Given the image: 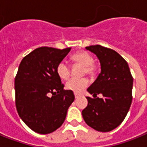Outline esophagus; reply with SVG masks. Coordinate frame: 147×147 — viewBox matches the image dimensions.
Masks as SVG:
<instances>
[{"instance_id":"1","label":"esophagus","mask_w":147,"mask_h":147,"mask_svg":"<svg viewBox=\"0 0 147 147\" xmlns=\"http://www.w3.org/2000/svg\"><path fill=\"white\" fill-rule=\"evenodd\" d=\"M79 96H80V95H79V94H76V93H75V97H76V99H77V98H78V97H79Z\"/></svg>"}]
</instances>
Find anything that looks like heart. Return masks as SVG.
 <instances>
[{
	"label": "heart",
	"instance_id": "obj_1",
	"mask_svg": "<svg viewBox=\"0 0 147 147\" xmlns=\"http://www.w3.org/2000/svg\"><path fill=\"white\" fill-rule=\"evenodd\" d=\"M71 60L74 63L80 64L84 66L85 72L90 76H93L96 73V65L94 63V59L92 55L86 51H81L74 53L71 56ZM57 72L59 77L63 80L69 78L70 76V67L67 62L61 61L57 65ZM88 80L87 78L70 79L65 84V88L68 90H71L76 94H80L84 90V88L88 86Z\"/></svg>",
	"mask_w": 147,
	"mask_h": 147
}]
</instances>
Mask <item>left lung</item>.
Returning a JSON list of instances; mask_svg holds the SVG:
<instances>
[{
  "instance_id": "1",
  "label": "left lung",
  "mask_w": 147,
  "mask_h": 147,
  "mask_svg": "<svg viewBox=\"0 0 147 147\" xmlns=\"http://www.w3.org/2000/svg\"><path fill=\"white\" fill-rule=\"evenodd\" d=\"M100 60L101 72L88 88L94 99L87 96L88 104L82 111L86 124L96 131L115 129L127 115L132 101V78L127 63L116 51L100 45L86 47ZM102 98L96 97L97 94Z\"/></svg>"
}]
</instances>
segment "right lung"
Masks as SVG:
<instances>
[{
  "mask_svg": "<svg viewBox=\"0 0 147 147\" xmlns=\"http://www.w3.org/2000/svg\"><path fill=\"white\" fill-rule=\"evenodd\" d=\"M71 47H41L24 57L15 78L16 107L24 123L36 133L47 134L64 122L73 92L63 90L57 65Z\"/></svg>",
  "mask_w": 147,
  "mask_h": 147,
  "instance_id": "add662e5",
  "label": "right lung"
}]
</instances>
